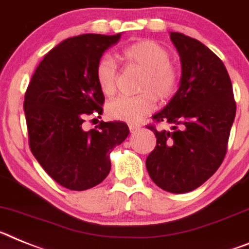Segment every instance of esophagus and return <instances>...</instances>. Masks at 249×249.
<instances>
[{"mask_svg": "<svg viewBox=\"0 0 249 249\" xmlns=\"http://www.w3.org/2000/svg\"><path fill=\"white\" fill-rule=\"evenodd\" d=\"M129 129H130V133H137V131H139L142 129V126L137 124H131L129 125Z\"/></svg>", "mask_w": 249, "mask_h": 249, "instance_id": "1", "label": "esophagus"}]
</instances>
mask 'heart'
Wrapping results in <instances>:
<instances>
[{"label": "heart", "mask_w": 249, "mask_h": 249, "mask_svg": "<svg viewBox=\"0 0 249 249\" xmlns=\"http://www.w3.org/2000/svg\"><path fill=\"white\" fill-rule=\"evenodd\" d=\"M124 60L144 72L140 91H151L160 100L170 98L176 91L178 75L170 62V53L155 41L142 40L124 50ZM96 81L105 95L114 94L118 81V66L111 56L104 55L96 65ZM157 107L155 98L149 92L138 96H116L107 104V114L111 119L135 123L150 114Z\"/></svg>", "instance_id": "1"}]
</instances>
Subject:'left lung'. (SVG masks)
I'll return each mask as SVG.
<instances>
[{"mask_svg": "<svg viewBox=\"0 0 249 249\" xmlns=\"http://www.w3.org/2000/svg\"><path fill=\"white\" fill-rule=\"evenodd\" d=\"M170 40L180 57V81L153 119L172 127L158 131L148 126L157 137V146L145 164L158 187L179 194L200 187L222 164L235 103L226 66L213 51L179 32H170Z\"/></svg>", "mask_w": 249, "mask_h": 249, "instance_id": "left-lung-1", "label": "left lung"}]
</instances>
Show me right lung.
Segmentation results:
<instances>
[{
	"instance_id": "obj_1",
	"label": "right lung",
	"mask_w": 249,
	"mask_h": 249,
	"mask_svg": "<svg viewBox=\"0 0 249 249\" xmlns=\"http://www.w3.org/2000/svg\"><path fill=\"white\" fill-rule=\"evenodd\" d=\"M122 34H84L50 50L32 75L25 95L30 148L60 185L86 190L100 184L111 169L110 153L129 135L122 122H101L85 131V115L103 114L105 101L96 65Z\"/></svg>"
}]
</instances>
